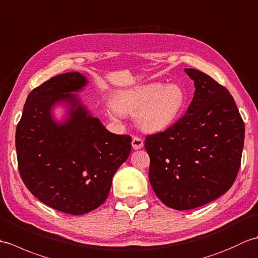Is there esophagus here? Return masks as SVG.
<instances>
[{"mask_svg": "<svg viewBox=\"0 0 258 258\" xmlns=\"http://www.w3.org/2000/svg\"><path fill=\"white\" fill-rule=\"evenodd\" d=\"M144 146V142L139 136H134L132 140V147L134 150H141Z\"/></svg>", "mask_w": 258, "mask_h": 258, "instance_id": "34e87169", "label": "esophagus"}]
</instances>
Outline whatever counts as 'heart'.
Masks as SVG:
<instances>
[{
  "mask_svg": "<svg viewBox=\"0 0 258 258\" xmlns=\"http://www.w3.org/2000/svg\"><path fill=\"white\" fill-rule=\"evenodd\" d=\"M187 97L177 84L150 83L120 90L107 105V114L117 120L122 114H133L139 128L146 133L167 130L182 115Z\"/></svg>",
  "mask_w": 258,
  "mask_h": 258,
  "instance_id": "obj_1",
  "label": "heart"
}]
</instances>
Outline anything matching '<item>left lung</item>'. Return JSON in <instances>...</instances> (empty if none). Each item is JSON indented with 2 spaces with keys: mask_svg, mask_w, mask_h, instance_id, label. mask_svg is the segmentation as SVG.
<instances>
[{
  "mask_svg": "<svg viewBox=\"0 0 258 258\" xmlns=\"http://www.w3.org/2000/svg\"><path fill=\"white\" fill-rule=\"evenodd\" d=\"M195 92L184 116L149 135V177L166 206L193 210L225 194L237 176L245 126L233 96L211 76L185 69Z\"/></svg>",
  "mask_w": 258,
  "mask_h": 258,
  "instance_id": "8db88e82",
  "label": "left lung"
}]
</instances>
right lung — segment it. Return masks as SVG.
<instances>
[{"instance_id":"1","label":"right lung","mask_w":258,"mask_h":258,"mask_svg":"<svg viewBox=\"0 0 258 258\" xmlns=\"http://www.w3.org/2000/svg\"><path fill=\"white\" fill-rule=\"evenodd\" d=\"M86 84L83 74L69 72L35 87L15 134L19 171L27 189L71 215H84L106 201L114 174L132 149L131 136L108 132L72 94ZM58 103L68 112L62 122L52 117Z\"/></svg>"}]
</instances>
